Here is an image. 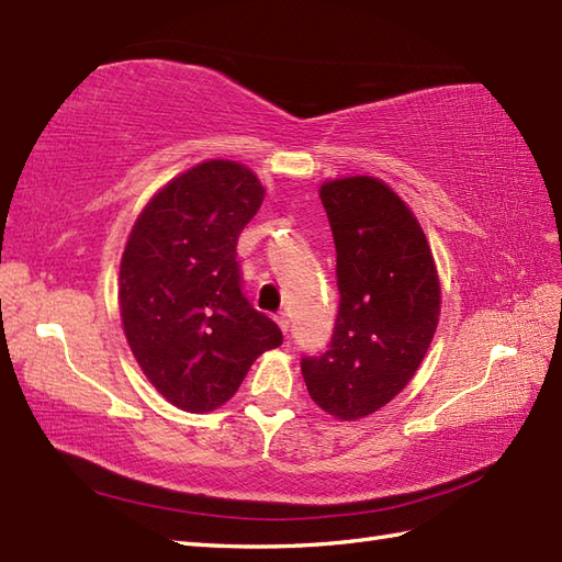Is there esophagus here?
Returning <instances> with one entry per match:
<instances>
[{
  "mask_svg": "<svg viewBox=\"0 0 562 562\" xmlns=\"http://www.w3.org/2000/svg\"><path fill=\"white\" fill-rule=\"evenodd\" d=\"M274 321H278V326H280V330H282V333H288V330H290V314H288V312L278 314V316H274Z\"/></svg>",
  "mask_w": 562,
  "mask_h": 562,
  "instance_id": "34e87169",
  "label": "esophagus"
}]
</instances>
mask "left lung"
I'll return each mask as SVG.
<instances>
[{"label":"left lung","instance_id":"obj_1","mask_svg":"<svg viewBox=\"0 0 562 562\" xmlns=\"http://www.w3.org/2000/svg\"><path fill=\"white\" fill-rule=\"evenodd\" d=\"M333 241L340 306L328 350L304 357L308 396L338 420H360L415 376L439 324V274L413 210L374 176L318 190Z\"/></svg>","mask_w":562,"mask_h":562}]
</instances>
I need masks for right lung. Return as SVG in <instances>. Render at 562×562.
Listing matches in <instances>:
<instances>
[{"instance_id":"1","label":"right lung","mask_w":562,"mask_h":562,"mask_svg":"<svg viewBox=\"0 0 562 562\" xmlns=\"http://www.w3.org/2000/svg\"><path fill=\"white\" fill-rule=\"evenodd\" d=\"M266 188L248 166L202 161L154 195L121 260L123 330L142 372L186 413L229 401L258 357L282 345L241 292L236 241Z\"/></svg>"}]
</instances>
